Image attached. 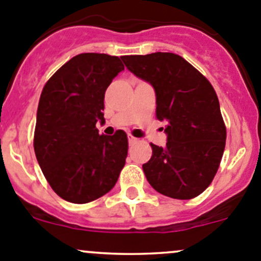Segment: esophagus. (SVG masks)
<instances>
[{
  "label": "esophagus",
  "mask_w": 261,
  "mask_h": 261,
  "mask_svg": "<svg viewBox=\"0 0 261 261\" xmlns=\"http://www.w3.org/2000/svg\"><path fill=\"white\" fill-rule=\"evenodd\" d=\"M128 144H130V145H133V144H135L136 141H138V139L136 138H134V136H131V135H128Z\"/></svg>",
  "instance_id": "esophagus-1"
}]
</instances>
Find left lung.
Segmentation results:
<instances>
[{
	"mask_svg": "<svg viewBox=\"0 0 261 261\" xmlns=\"http://www.w3.org/2000/svg\"><path fill=\"white\" fill-rule=\"evenodd\" d=\"M127 69L152 86L156 118L164 121L167 146L151 144L143 165L150 186L175 199L199 196L211 184L226 144V127L212 84L173 53L122 57Z\"/></svg>",
	"mask_w": 261,
	"mask_h": 261,
	"instance_id": "obj_1",
	"label": "left lung"
}]
</instances>
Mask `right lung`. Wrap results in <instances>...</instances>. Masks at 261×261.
<instances>
[{
    "mask_svg": "<svg viewBox=\"0 0 261 261\" xmlns=\"http://www.w3.org/2000/svg\"><path fill=\"white\" fill-rule=\"evenodd\" d=\"M122 59V58H121ZM118 57L83 53L46 82L36 114L34 150L43 174L60 197L88 203L111 191L127 156V136L99 135L105 92L123 68Z\"/></svg>",
    "mask_w": 261,
    "mask_h": 261,
    "instance_id": "obj_1",
    "label": "right lung"
}]
</instances>
